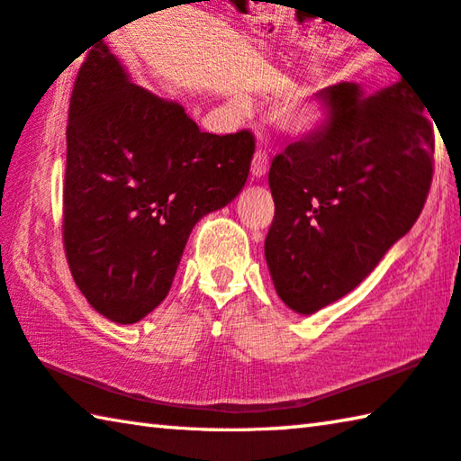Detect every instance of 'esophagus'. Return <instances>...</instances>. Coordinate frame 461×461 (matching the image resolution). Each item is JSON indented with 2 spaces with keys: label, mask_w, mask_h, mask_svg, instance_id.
Segmentation results:
<instances>
[{
  "label": "esophagus",
  "mask_w": 461,
  "mask_h": 461,
  "mask_svg": "<svg viewBox=\"0 0 461 461\" xmlns=\"http://www.w3.org/2000/svg\"><path fill=\"white\" fill-rule=\"evenodd\" d=\"M267 169H269L267 153L261 151V149H257L255 156H253V164H251V176L253 177H263L265 174H267Z\"/></svg>",
  "instance_id": "34e87169"
}]
</instances>
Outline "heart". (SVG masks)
<instances>
[{
	"mask_svg": "<svg viewBox=\"0 0 461 461\" xmlns=\"http://www.w3.org/2000/svg\"><path fill=\"white\" fill-rule=\"evenodd\" d=\"M328 103L316 93H295L281 104L279 123L289 135H308L326 123Z\"/></svg>",
	"mask_w": 461,
	"mask_h": 461,
	"instance_id": "heart-1",
	"label": "heart"
}]
</instances>
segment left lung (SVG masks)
Wrapping results in <instances>:
<instances>
[{
    "label": "left lung",
    "mask_w": 461,
    "mask_h": 461,
    "mask_svg": "<svg viewBox=\"0 0 461 461\" xmlns=\"http://www.w3.org/2000/svg\"><path fill=\"white\" fill-rule=\"evenodd\" d=\"M324 96L328 123L269 169L265 259L281 302L302 316L373 273L421 214L433 176V123L405 78L368 96L340 83Z\"/></svg>",
    "instance_id": "1"
}]
</instances>
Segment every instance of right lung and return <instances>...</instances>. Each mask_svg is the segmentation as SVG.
I'll return each instance as SVG.
<instances>
[{"label":"right lung","mask_w":461,"mask_h":461,"mask_svg":"<svg viewBox=\"0 0 461 461\" xmlns=\"http://www.w3.org/2000/svg\"><path fill=\"white\" fill-rule=\"evenodd\" d=\"M249 131H200L180 103L135 85L96 42L70 96L64 249L95 312L135 324L166 300L202 216L245 188Z\"/></svg>","instance_id":"1"}]
</instances>
